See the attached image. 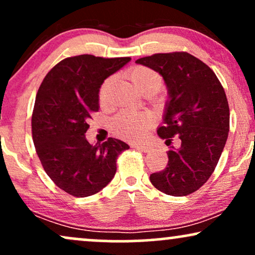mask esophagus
I'll list each match as a JSON object with an SVG mask.
<instances>
[{
  "instance_id": "1",
  "label": "esophagus",
  "mask_w": 255,
  "mask_h": 255,
  "mask_svg": "<svg viewBox=\"0 0 255 255\" xmlns=\"http://www.w3.org/2000/svg\"><path fill=\"white\" fill-rule=\"evenodd\" d=\"M134 148L140 151H143V153L151 150V146H149V144H136V146H134Z\"/></svg>"
}]
</instances>
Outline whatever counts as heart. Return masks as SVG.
<instances>
[{
  "label": "heart",
  "mask_w": 255,
  "mask_h": 255,
  "mask_svg": "<svg viewBox=\"0 0 255 255\" xmlns=\"http://www.w3.org/2000/svg\"><path fill=\"white\" fill-rule=\"evenodd\" d=\"M128 79L144 94H151V93L156 92L162 83L159 74L143 66H137L130 69L128 73ZM108 86L109 81L106 82L102 87V93L107 90ZM149 126L150 118L143 113H121L114 121V128L118 134L126 138H130V140L142 136L149 128Z\"/></svg>",
  "instance_id": "heart-1"
}]
</instances>
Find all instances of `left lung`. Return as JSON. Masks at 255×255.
<instances>
[{
    "instance_id": "obj_1",
    "label": "left lung",
    "mask_w": 255,
    "mask_h": 255,
    "mask_svg": "<svg viewBox=\"0 0 255 255\" xmlns=\"http://www.w3.org/2000/svg\"><path fill=\"white\" fill-rule=\"evenodd\" d=\"M135 62L159 73L167 87L157 135L166 143L173 136L180 140L178 148L169 146L168 165L151 174L150 182L165 194H191L212 175L226 144L230 107L225 90L213 70L188 53L154 54Z\"/></svg>"
}]
</instances>
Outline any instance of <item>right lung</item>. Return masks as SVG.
<instances>
[{
  "label": "right lung",
  "mask_w": 255,
  "mask_h": 255,
  "mask_svg": "<svg viewBox=\"0 0 255 255\" xmlns=\"http://www.w3.org/2000/svg\"><path fill=\"white\" fill-rule=\"evenodd\" d=\"M130 57L79 55L64 59L38 88L31 118L36 153L48 176L64 192L85 198L104 189L117 173V157L129 146L109 137L92 144L86 131L99 111V92L107 77Z\"/></svg>",
  "instance_id": "add662e5"
}]
</instances>
